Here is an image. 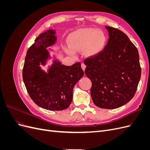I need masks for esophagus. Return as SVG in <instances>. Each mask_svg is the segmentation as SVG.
Returning <instances> with one entry per match:
<instances>
[{
	"label": "esophagus",
	"instance_id": "34e87169",
	"mask_svg": "<svg viewBox=\"0 0 150 150\" xmlns=\"http://www.w3.org/2000/svg\"><path fill=\"white\" fill-rule=\"evenodd\" d=\"M86 65L84 64V63H82V64H81V67H82V69H83V70L84 71V70H85V69H86Z\"/></svg>",
	"mask_w": 150,
	"mask_h": 150
}]
</instances>
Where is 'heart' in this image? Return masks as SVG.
Masks as SVG:
<instances>
[{
    "instance_id": "1",
    "label": "heart",
    "mask_w": 150,
    "mask_h": 150,
    "mask_svg": "<svg viewBox=\"0 0 150 150\" xmlns=\"http://www.w3.org/2000/svg\"><path fill=\"white\" fill-rule=\"evenodd\" d=\"M70 46L66 47V52L74 56L75 51H83L88 56H94L100 53L106 44V38L97 29H83L75 32L69 39Z\"/></svg>"
}]
</instances>
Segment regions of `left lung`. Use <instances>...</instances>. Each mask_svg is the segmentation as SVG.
<instances>
[{
  "instance_id": "obj_1",
  "label": "left lung",
  "mask_w": 150,
  "mask_h": 150,
  "mask_svg": "<svg viewBox=\"0 0 150 150\" xmlns=\"http://www.w3.org/2000/svg\"><path fill=\"white\" fill-rule=\"evenodd\" d=\"M108 42L97 56L84 60L85 74L92 82L91 95L95 105L116 109L128 103L141 78L137 48L122 31L105 26Z\"/></svg>"
}]
</instances>
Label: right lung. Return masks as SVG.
I'll use <instances>...</instances> for the list:
<instances>
[{
  "label": "right lung",
  "mask_w": 150,
  "mask_h": 150,
  "mask_svg": "<svg viewBox=\"0 0 150 150\" xmlns=\"http://www.w3.org/2000/svg\"><path fill=\"white\" fill-rule=\"evenodd\" d=\"M56 31L50 29L40 34L27 51L22 77L27 91L33 101L50 111L64 110L69 106L72 91L77 82L84 76L78 62L71 66L62 64L54 55L47 71L42 69L51 59L47 47L56 44Z\"/></svg>",
  "instance_id": "obj_1"
}]
</instances>
